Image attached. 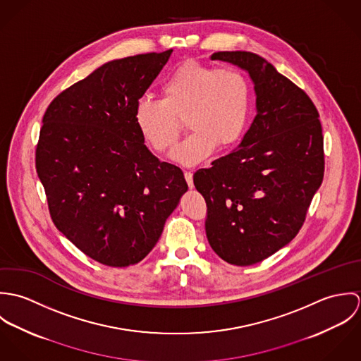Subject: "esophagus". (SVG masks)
Wrapping results in <instances>:
<instances>
[{"label": "esophagus", "instance_id": "34e87169", "mask_svg": "<svg viewBox=\"0 0 361 361\" xmlns=\"http://www.w3.org/2000/svg\"><path fill=\"white\" fill-rule=\"evenodd\" d=\"M185 179H186L189 188L192 189V188H193V173H192L190 171H186V172H185Z\"/></svg>", "mask_w": 361, "mask_h": 361}]
</instances>
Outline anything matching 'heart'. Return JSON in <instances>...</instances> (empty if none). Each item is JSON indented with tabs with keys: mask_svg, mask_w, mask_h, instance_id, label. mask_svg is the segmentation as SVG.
Listing matches in <instances>:
<instances>
[{
	"mask_svg": "<svg viewBox=\"0 0 361 361\" xmlns=\"http://www.w3.org/2000/svg\"><path fill=\"white\" fill-rule=\"evenodd\" d=\"M250 85L246 75L232 66L216 68L186 62L173 69L161 85V99H140L133 119L143 139L158 153H169L180 133L178 119L185 118L189 136L173 159L192 165L218 147L238 140L247 121Z\"/></svg>",
	"mask_w": 361,
	"mask_h": 361,
	"instance_id": "obj_1",
	"label": "heart"
}]
</instances>
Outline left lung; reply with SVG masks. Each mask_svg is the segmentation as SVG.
Here are the masks:
<instances>
[{"label":"left lung","instance_id":"1","mask_svg":"<svg viewBox=\"0 0 361 361\" xmlns=\"http://www.w3.org/2000/svg\"><path fill=\"white\" fill-rule=\"evenodd\" d=\"M211 59L246 71L256 92L257 115L239 147L193 175L207 203L209 246L245 267L299 233L324 178L322 128L309 96L262 56L218 51Z\"/></svg>","mask_w":361,"mask_h":361}]
</instances>
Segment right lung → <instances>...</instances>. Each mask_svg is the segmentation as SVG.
<instances>
[{"mask_svg": "<svg viewBox=\"0 0 361 361\" xmlns=\"http://www.w3.org/2000/svg\"><path fill=\"white\" fill-rule=\"evenodd\" d=\"M171 54L109 61L58 94L43 116L36 171L52 222L104 265L146 257L188 190L180 168L150 153L133 119Z\"/></svg>", "mask_w": 361, "mask_h": 361, "instance_id": "add662e5", "label": "right lung"}]
</instances>
